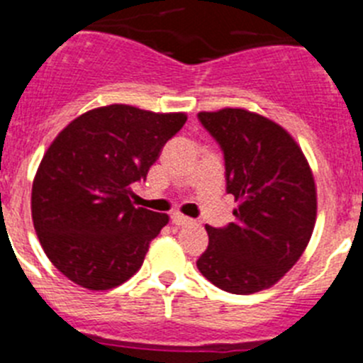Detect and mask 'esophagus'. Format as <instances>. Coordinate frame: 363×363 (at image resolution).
Here are the masks:
<instances>
[{"instance_id": "obj_1", "label": "esophagus", "mask_w": 363, "mask_h": 363, "mask_svg": "<svg viewBox=\"0 0 363 363\" xmlns=\"http://www.w3.org/2000/svg\"><path fill=\"white\" fill-rule=\"evenodd\" d=\"M172 222H174L175 226H182V224H189V222H191V218L184 217L182 213H172Z\"/></svg>"}]
</instances>
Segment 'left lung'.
<instances>
[{"instance_id": "1", "label": "left lung", "mask_w": 363, "mask_h": 363, "mask_svg": "<svg viewBox=\"0 0 363 363\" xmlns=\"http://www.w3.org/2000/svg\"><path fill=\"white\" fill-rule=\"evenodd\" d=\"M226 161L235 222L211 228L197 267L217 287L251 295L275 286L306 251L316 222L311 166L286 128L246 108L199 112Z\"/></svg>"}]
</instances>
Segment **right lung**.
<instances>
[{"mask_svg":"<svg viewBox=\"0 0 363 363\" xmlns=\"http://www.w3.org/2000/svg\"><path fill=\"white\" fill-rule=\"evenodd\" d=\"M186 119L108 104L57 133L35 172L30 210L41 247L68 280L106 291L139 271L169 217L133 206L130 186L146 179Z\"/></svg>","mask_w":363,"mask_h":363,"instance_id":"1","label":"right lung"}]
</instances>
